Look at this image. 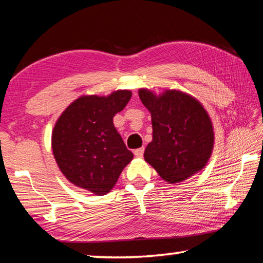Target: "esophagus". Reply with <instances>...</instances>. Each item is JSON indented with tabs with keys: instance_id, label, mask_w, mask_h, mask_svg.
<instances>
[{
	"instance_id": "1",
	"label": "esophagus",
	"mask_w": 263,
	"mask_h": 263,
	"mask_svg": "<svg viewBox=\"0 0 263 263\" xmlns=\"http://www.w3.org/2000/svg\"><path fill=\"white\" fill-rule=\"evenodd\" d=\"M144 151H145L144 147H140V148L135 149V152H133V153H135V155H136L137 158H141L142 155H144Z\"/></svg>"
}]
</instances>
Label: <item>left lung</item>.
Returning <instances> with one entry per match:
<instances>
[{
  "label": "left lung",
  "instance_id": "obj_1",
  "mask_svg": "<svg viewBox=\"0 0 263 263\" xmlns=\"http://www.w3.org/2000/svg\"><path fill=\"white\" fill-rule=\"evenodd\" d=\"M138 94L152 117L153 139L145 149V161L169 184L201 172L215 145L212 121L201 102L179 89L155 94L140 88Z\"/></svg>",
  "mask_w": 263,
  "mask_h": 263
}]
</instances>
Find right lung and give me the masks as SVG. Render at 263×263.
<instances>
[{"instance_id":"obj_1","label":"right lung","mask_w":263,"mask_h":263,"mask_svg":"<svg viewBox=\"0 0 263 263\" xmlns=\"http://www.w3.org/2000/svg\"><path fill=\"white\" fill-rule=\"evenodd\" d=\"M131 90L108 96L82 95L57 119L52 131L53 157L70 183L97 196L105 195L133 154L114 125V117L125 108Z\"/></svg>"}]
</instances>
